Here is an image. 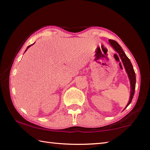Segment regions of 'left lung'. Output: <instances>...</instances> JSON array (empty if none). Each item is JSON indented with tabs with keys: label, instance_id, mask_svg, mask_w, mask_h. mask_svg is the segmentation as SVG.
Here are the masks:
<instances>
[{
	"label": "left lung",
	"instance_id": "left-lung-1",
	"mask_svg": "<svg viewBox=\"0 0 150 150\" xmlns=\"http://www.w3.org/2000/svg\"><path fill=\"white\" fill-rule=\"evenodd\" d=\"M108 42H109V44H110V45L113 47V49H115L116 52L118 53L119 55H120L122 62L123 65L124 66V68H125V69H126V71L127 73V74H128L129 79H130V87H131L130 97V99H129V102L128 103V105H127L126 106V108L127 106H128L131 103L132 100L133 96L134 95V92H135L136 74H135V72H134L133 66H132V65L130 60L129 59L128 57L126 56V55L125 54V53L124 52L123 50L122 49L120 45H119L116 41H115V40H109Z\"/></svg>",
	"mask_w": 150,
	"mask_h": 150
}]
</instances>
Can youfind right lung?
<instances>
[{"mask_svg":"<svg viewBox=\"0 0 150 150\" xmlns=\"http://www.w3.org/2000/svg\"><path fill=\"white\" fill-rule=\"evenodd\" d=\"M33 44H32V45H29V46H28V47H27V49H26V51H25V52H26V50H28V48H29V47H30V46H31V45H33Z\"/></svg>","mask_w":150,"mask_h":150,"instance_id":"right-lung-1","label":"right lung"}]
</instances>
